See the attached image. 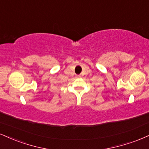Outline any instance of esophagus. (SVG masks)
<instances>
[{"mask_svg":"<svg viewBox=\"0 0 149 149\" xmlns=\"http://www.w3.org/2000/svg\"><path fill=\"white\" fill-rule=\"evenodd\" d=\"M80 77V76H77V77Z\"/></svg>","mask_w":149,"mask_h":149,"instance_id":"34e87169","label":"esophagus"}]
</instances>
